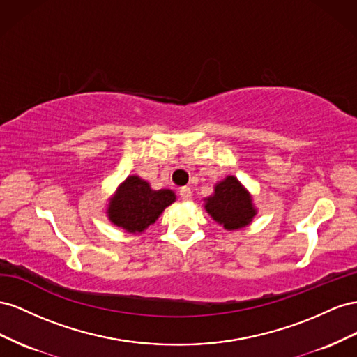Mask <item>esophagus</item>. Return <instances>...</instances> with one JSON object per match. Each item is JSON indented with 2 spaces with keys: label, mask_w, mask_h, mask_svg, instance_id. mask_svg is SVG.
<instances>
[{
  "label": "esophagus",
  "mask_w": 357,
  "mask_h": 357,
  "mask_svg": "<svg viewBox=\"0 0 357 357\" xmlns=\"http://www.w3.org/2000/svg\"><path fill=\"white\" fill-rule=\"evenodd\" d=\"M191 188H188V187H182L181 190H179V197L182 199V200H191Z\"/></svg>",
  "instance_id": "esophagus-1"
}]
</instances>
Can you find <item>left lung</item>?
<instances>
[{
	"label": "left lung",
	"instance_id": "8db88e82",
	"mask_svg": "<svg viewBox=\"0 0 357 357\" xmlns=\"http://www.w3.org/2000/svg\"><path fill=\"white\" fill-rule=\"evenodd\" d=\"M205 209L227 230L247 226L256 215L250 195L235 176H227L215 185L213 196L206 199Z\"/></svg>",
	"mask_w": 357,
	"mask_h": 357
}]
</instances>
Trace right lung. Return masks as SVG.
I'll list each match as a JSON object with an SVG mask.
<instances>
[{"mask_svg": "<svg viewBox=\"0 0 357 357\" xmlns=\"http://www.w3.org/2000/svg\"><path fill=\"white\" fill-rule=\"evenodd\" d=\"M175 202L170 190H151L146 181L128 176L109 203V218L130 233H140L154 224L160 213Z\"/></svg>", "mask_w": 357, "mask_h": 357, "instance_id": "add662e5", "label": "right lung"}]
</instances>
